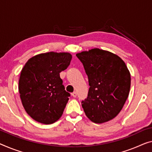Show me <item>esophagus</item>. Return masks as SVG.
I'll return each mask as SVG.
<instances>
[{
  "mask_svg": "<svg viewBox=\"0 0 152 152\" xmlns=\"http://www.w3.org/2000/svg\"><path fill=\"white\" fill-rule=\"evenodd\" d=\"M72 96H73V97H74V98H76V97L77 96V94H76V92H75V91H74V92H73V93H72Z\"/></svg>",
  "mask_w": 152,
  "mask_h": 152,
  "instance_id": "esophagus-1",
  "label": "esophagus"
}]
</instances>
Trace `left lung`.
<instances>
[{"label":"left lung","mask_w":152,"mask_h":152,"mask_svg":"<svg viewBox=\"0 0 152 152\" xmlns=\"http://www.w3.org/2000/svg\"><path fill=\"white\" fill-rule=\"evenodd\" d=\"M76 56L83 63L90 86L87 98L81 102L85 115L97 124L115 118L130 92V74L125 63L116 54L99 48Z\"/></svg>","instance_id":"left-lung-1"}]
</instances>
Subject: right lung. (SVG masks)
Masks as SVG:
<instances>
[{"mask_svg": "<svg viewBox=\"0 0 152 152\" xmlns=\"http://www.w3.org/2000/svg\"><path fill=\"white\" fill-rule=\"evenodd\" d=\"M71 60L69 53L50 52L31 58L22 68L18 87L20 98L34 120L50 124L61 117L70 94L65 90L59 73Z\"/></svg>", "mask_w": 152, "mask_h": 152, "instance_id": "1", "label": "right lung"}]
</instances>
